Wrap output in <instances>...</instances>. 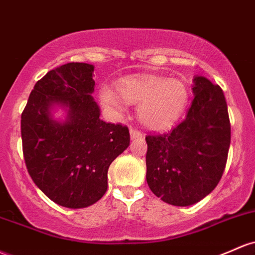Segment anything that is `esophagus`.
Wrapping results in <instances>:
<instances>
[{
    "mask_svg": "<svg viewBox=\"0 0 255 255\" xmlns=\"http://www.w3.org/2000/svg\"><path fill=\"white\" fill-rule=\"evenodd\" d=\"M129 133H130V138H132V139H138V138H141V136H142V133L139 132V130L134 129V128H130Z\"/></svg>",
    "mask_w": 255,
    "mask_h": 255,
    "instance_id": "1",
    "label": "esophagus"
}]
</instances>
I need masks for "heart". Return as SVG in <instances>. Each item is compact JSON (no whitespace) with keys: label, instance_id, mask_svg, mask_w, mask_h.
Wrapping results in <instances>:
<instances>
[{"label":"heart","instance_id":"b5f03b06","mask_svg":"<svg viewBox=\"0 0 255 255\" xmlns=\"http://www.w3.org/2000/svg\"><path fill=\"white\" fill-rule=\"evenodd\" d=\"M117 91L102 86L100 100L122 113L127 104L139 105L140 122L151 130H166L180 119L189 104V88L183 81L162 76H129L117 82Z\"/></svg>","mask_w":255,"mask_h":255}]
</instances>
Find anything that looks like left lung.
Masks as SVG:
<instances>
[{
    "mask_svg": "<svg viewBox=\"0 0 255 255\" xmlns=\"http://www.w3.org/2000/svg\"><path fill=\"white\" fill-rule=\"evenodd\" d=\"M186 117L166 134L146 135V181L163 202L191 206L211 194L223 177L231 140L223 89L194 78Z\"/></svg>",
    "mask_w": 255,
    "mask_h": 255,
    "instance_id": "1",
    "label": "left lung"
}]
</instances>
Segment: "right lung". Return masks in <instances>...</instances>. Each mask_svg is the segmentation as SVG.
<instances>
[{
  "instance_id": "1",
  "label": "right lung",
  "mask_w": 255,
  "mask_h": 255,
  "mask_svg": "<svg viewBox=\"0 0 255 255\" xmlns=\"http://www.w3.org/2000/svg\"><path fill=\"white\" fill-rule=\"evenodd\" d=\"M94 66L68 63L36 82L21 114V140L27 172L47 197L66 208H85L108 190L110 164L129 145L126 126L99 119L93 97ZM67 109L65 122L51 109Z\"/></svg>"
}]
</instances>
